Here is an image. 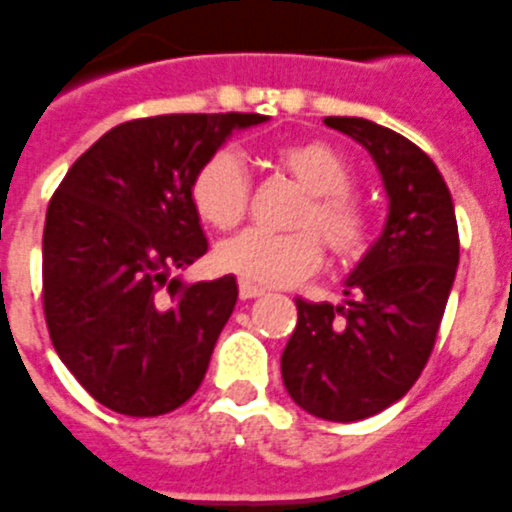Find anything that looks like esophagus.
Listing matches in <instances>:
<instances>
[{"label": "esophagus", "instance_id": "esophagus-1", "mask_svg": "<svg viewBox=\"0 0 512 512\" xmlns=\"http://www.w3.org/2000/svg\"><path fill=\"white\" fill-rule=\"evenodd\" d=\"M264 294V289H259V286H253V283H240V300H253V297H261Z\"/></svg>", "mask_w": 512, "mask_h": 512}]
</instances>
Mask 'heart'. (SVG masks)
<instances>
[{
    "instance_id": "obj_1",
    "label": "heart",
    "mask_w": 512,
    "mask_h": 512,
    "mask_svg": "<svg viewBox=\"0 0 512 512\" xmlns=\"http://www.w3.org/2000/svg\"><path fill=\"white\" fill-rule=\"evenodd\" d=\"M272 163L305 190L292 215V234L245 231L220 242L215 264L253 286H289L322 264V237L338 264H352L368 248V215L354 199L352 166L322 141H294L272 152ZM193 210L212 229H234L248 215L251 179L231 149L207 158L190 182Z\"/></svg>"
}]
</instances>
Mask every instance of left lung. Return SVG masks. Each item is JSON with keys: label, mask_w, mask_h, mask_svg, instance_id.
I'll use <instances>...</instances> for the list:
<instances>
[{"label": "left lung", "mask_w": 512, "mask_h": 512, "mask_svg": "<svg viewBox=\"0 0 512 512\" xmlns=\"http://www.w3.org/2000/svg\"><path fill=\"white\" fill-rule=\"evenodd\" d=\"M363 144L387 190V223L346 278V300L297 297V327L281 354L286 393L333 423L374 417L404 398L434 352L458 267L453 199L434 160L371 119L327 117Z\"/></svg>", "instance_id": "1"}]
</instances>
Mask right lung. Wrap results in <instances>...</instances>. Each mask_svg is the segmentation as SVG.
Segmentation results:
<instances>
[{
	"label": "right lung",
	"instance_id": "right-lung-1",
	"mask_svg": "<svg viewBox=\"0 0 512 512\" xmlns=\"http://www.w3.org/2000/svg\"><path fill=\"white\" fill-rule=\"evenodd\" d=\"M261 114H160L122 122L70 166L48 201L43 313L59 360L98 404L174 412L199 390L237 302L234 275L171 272L207 253L193 174Z\"/></svg>",
	"mask_w": 512,
	"mask_h": 512
}]
</instances>
